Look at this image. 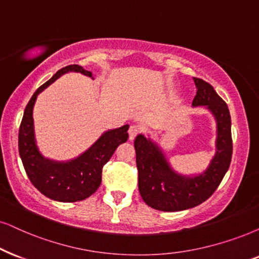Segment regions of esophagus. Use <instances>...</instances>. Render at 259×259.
<instances>
[{"mask_svg":"<svg viewBox=\"0 0 259 259\" xmlns=\"http://www.w3.org/2000/svg\"><path fill=\"white\" fill-rule=\"evenodd\" d=\"M127 133H129V139L134 140L141 133V129L137 125H130L129 130H127Z\"/></svg>","mask_w":259,"mask_h":259,"instance_id":"obj_1","label":"esophagus"}]
</instances>
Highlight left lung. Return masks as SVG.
<instances>
[{
	"instance_id": "obj_1",
	"label": "left lung",
	"mask_w": 259,
	"mask_h": 259,
	"mask_svg": "<svg viewBox=\"0 0 259 259\" xmlns=\"http://www.w3.org/2000/svg\"><path fill=\"white\" fill-rule=\"evenodd\" d=\"M194 80L197 93L192 100V106H207L217 118V154L203 175L194 178L182 177L169 168L158 147L145 136H137L134 146L140 195L147 205L156 210H185L207 201L230 167L233 152L230 110L210 83L198 77H194Z\"/></svg>"
}]
</instances>
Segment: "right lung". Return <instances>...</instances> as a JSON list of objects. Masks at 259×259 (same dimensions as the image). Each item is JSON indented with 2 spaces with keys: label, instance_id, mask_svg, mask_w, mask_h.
<instances>
[{
  "label": "right lung",
  "instance_id": "obj_1",
  "mask_svg": "<svg viewBox=\"0 0 259 259\" xmlns=\"http://www.w3.org/2000/svg\"><path fill=\"white\" fill-rule=\"evenodd\" d=\"M67 71H78L93 78L91 71L84 70L78 64H71L62 68L41 84L25 109L19 129V153L28 179L42 195L55 201L69 203L82 201L97 191L101 184L104 165L111 159L117 147L127 140L129 125L105 133L86 153L70 162H52L42 158L34 142L32 117L34 101L44 88Z\"/></svg>",
  "mask_w": 259,
  "mask_h": 259
}]
</instances>
